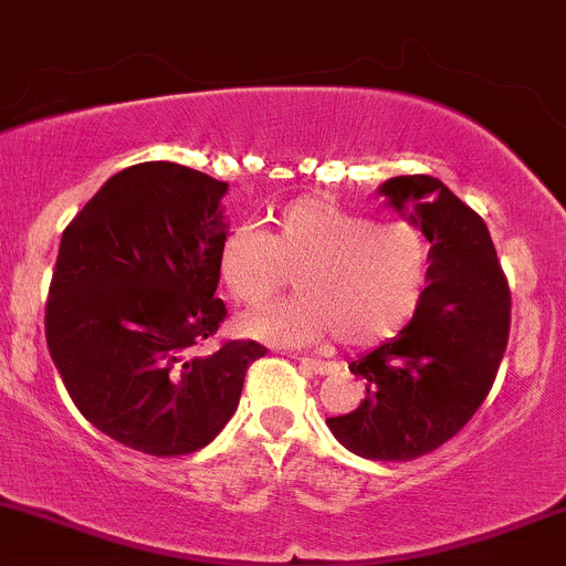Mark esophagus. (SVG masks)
<instances>
[{"instance_id": "1", "label": "esophagus", "mask_w": 566, "mask_h": 566, "mask_svg": "<svg viewBox=\"0 0 566 566\" xmlns=\"http://www.w3.org/2000/svg\"><path fill=\"white\" fill-rule=\"evenodd\" d=\"M302 368L316 373V376H326V373H335L337 365L335 363H324V359H313V357H302L300 359Z\"/></svg>"}]
</instances>
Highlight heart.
<instances>
[{
    "label": "heart",
    "instance_id": "obj_1",
    "mask_svg": "<svg viewBox=\"0 0 566 566\" xmlns=\"http://www.w3.org/2000/svg\"><path fill=\"white\" fill-rule=\"evenodd\" d=\"M300 294L248 313L240 329L272 343L376 346L417 313L433 248L411 220H370L324 198H300L261 234L237 229L218 255V275L242 305H264L289 283Z\"/></svg>",
    "mask_w": 566,
    "mask_h": 566
}]
</instances>
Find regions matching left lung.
<instances>
[{
    "mask_svg": "<svg viewBox=\"0 0 566 566\" xmlns=\"http://www.w3.org/2000/svg\"><path fill=\"white\" fill-rule=\"evenodd\" d=\"M381 196L433 248V275L409 326L354 359L365 400L326 424L370 460H413L458 436L491 392L510 340L512 296L485 220L428 174L392 177Z\"/></svg>",
    "mask_w": 566,
    "mask_h": 566,
    "instance_id": "1",
    "label": "left lung"
}]
</instances>
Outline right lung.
<instances>
[{"label":"right lung","mask_w":566,"mask_h":566,"mask_svg":"<svg viewBox=\"0 0 566 566\" xmlns=\"http://www.w3.org/2000/svg\"><path fill=\"white\" fill-rule=\"evenodd\" d=\"M229 185L179 163L114 174L67 223L45 340L75 409L122 447L179 458L207 447L266 348L196 346L226 322L218 255Z\"/></svg>","instance_id":"1"}]
</instances>
